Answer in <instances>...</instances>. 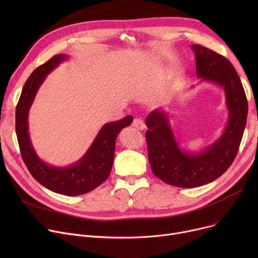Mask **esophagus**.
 Returning <instances> with one entry per match:
<instances>
[{
    "mask_svg": "<svg viewBox=\"0 0 258 258\" xmlns=\"http://www.w3.org/2000/svg\"><path fill=\"white\" fill-rule=\"evenodd\" d=\"M133 126L136 127L138 131H142L145 128V123L141 118H135L133 121Z\"/></svg>",
    "mask_w": 258,
    "mask_h": 258,
    "instance_id": "obj_1",
    "label": "esophagus"
}]
</instances>
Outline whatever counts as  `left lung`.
I'll return each instance as SVG.
<instances>
[{"label":"left lung","instance_id":"8db88e82","mask_svg":"<svg viewBox=\"0 0 258 258\" xmlns=\"http://www.w3.org/2000/svg\"><path fill=\"white\" fill-rule=\"evenodd\" d=\"M191 49L196 54L197 76L225 92L229 120L218 140L199 153H189L180 147L164 111L154 110L147 116L145 138L152 170L160 180L182 188L211 183L230 167L238 152L248 115L246 93L232 63L201 45H192Z\"/></svg>","mask_w":258,"mask_h":258}]
</instances>
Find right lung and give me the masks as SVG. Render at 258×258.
Here are the masks:
<instances>
[{
	"mask_svg": "<svg viewBox=\"0 0 258 258\" xmlns=\"http://www.w3.org/2000/svg\"><path fill=\"white\" fill-rule=\"evenodd\" d=\"M67 54L54 55L31 73L24 85L16 110V132L21 155L32 177L49 190L63 196H80L101 185L112 170L118 134L133 122V116L105 123L87 153L67 167L50 165L40 159L29 136L28 115L35 95L47 75L66 59Z\"/></svg>",
	"mask_w": 258,
	"mask_h": 258,
	"instance_id": "1",
	"label": "right lung"
}]
</instances>
